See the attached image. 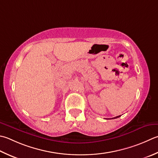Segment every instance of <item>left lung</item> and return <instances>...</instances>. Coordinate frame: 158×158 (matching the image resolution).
<instances>
[{"label":"left lung","instance_id":"8db88e82","mask_svg":"<svg viewBox=\"0 0 158 158\" xmlns=\"http://www.w3.org/2000/svg\"><path fill=\"white\" fill-rule=\"evenodd\" d=\"M120 116H116V117H114V118H112V119H114V118H119Z\"/></svg>","mask_w":158,"mask_h":158}]
</instances>
